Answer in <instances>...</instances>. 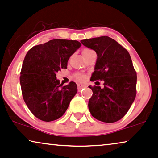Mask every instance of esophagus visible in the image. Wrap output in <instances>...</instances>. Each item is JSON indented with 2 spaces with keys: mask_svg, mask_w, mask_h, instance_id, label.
<instances>
[{
  "mask_svg": "<svg viewBox=\"0 0 158 158\" xmlns=\"http://www.w3.org/2000/svg\"><path fill=\"white\" fill-rule=\"evenodd\" d=\"M85 85H82V84H77V90L80 92L83 88H85Z\"/></svg>",
  "mask_w": 158,
  "mask_h": 158,
  "instance_id": "esophagus-1",
  "label": "esophagus"
}]
</instances>
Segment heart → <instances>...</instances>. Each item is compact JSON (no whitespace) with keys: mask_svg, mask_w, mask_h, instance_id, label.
Wrapping results in <instances>:
<instances>
[{"mask_svg":"<svg viewBox=\"0 0 158 158\" xmlns=\"http://www.w3.org/2000/svg\"><path fill=\"white\" fill-rule=\"evenodd\" d=\"M88 50H89V49H85L83 52L88 51ZM75 79L78 81H84L85 80V75L84 74H82V73H77V74H75Z\"/></svg>","mask_w":158,"mask_h":158,"instance_id":"b5f03b06","label":"heart"}]
</instances>
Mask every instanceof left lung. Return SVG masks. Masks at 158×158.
<instances>
[{
	"instance_id": "left-lung-1",
	"label": "left lung",
	"mask_w": 158,
	"mask_h": 158,
	"mask_svg": "<svg viewBox=\"0 0 158 158\" xmlns=\"http://www.w3.org/2000/svg\"><path fill=\"white\" fill-rule=\"evenodd\" d=\"M97 54L90 81H103L104 87L88 86L93 91L88 109L95 118L113 123L124 117L135 101L137 73L128 51L107 36L81 40Z\"/></svg>"
}]
</instances>
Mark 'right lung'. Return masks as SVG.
Masks as SVG:
<instances>
[{
  "mask_svg": "<svg viewBox=\"0 0 158 158\" xmlns=\"http://www.w3.org/2000/svg\"><path fill=\"white\" fill-rule=\"evenodd\" d=\"M81 46L76 40L55 39L28 51L21 70V92L30 111L39 119H58L68 109L77 85L71 81L63 86L56 73L67 69L69 58Z\"/></svg>",
  "mask_w": 158,
  "mask_h": 158,
  "instance_id": "right-lung-1",
  "label": "right lung"
}]
</instances>
